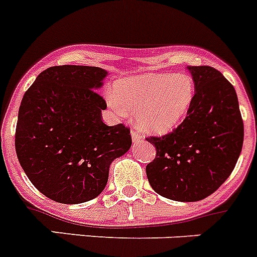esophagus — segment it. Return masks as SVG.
I'll use <instances>...</instances> for the list:
<instances>
[{"label": "esophagus", "mask_w": 257, "mask_h": 257, "mask_svg": "<svg viewBox=\"0 0 257 257\" xmlns=\"http://www.w3.org/2000/svg\"><path fill=\"white\" fill-rule=\"evenodd\" d=\"M131 138H133L134 143H138V141H140L141 139H143V135H141V134H139V131L133 130L131 131Z\"/></svg>", "instance_id": "34e87169"}]
</instances>
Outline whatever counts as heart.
Instances as JSON below:
<instances>
[{"label": "heart", "mask_w": 257, "mask_h": 257, "mask_svg": "<svg viewBox=\"0 0 257 257\" xmlns=\"http://www.w3.org/2000/svg\"><path fill=\"white\" fill-rule=\"evenodd\" d=\"M194 98L192 77L177 73H151L123 78L109 98L116 111L136 113L139 126L154 134H167L187 116Z\"/></svg>", "instance_id": "b5f03b06"}]
</instances>
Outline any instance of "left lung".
Returning a JSON list of instances; mask_svg holds the SVG:
<instances>
[{"label":"left lung","mask_w":257,"mask_h":257,"mask_svg":"<svg viewBox=\"0 0 257 257\" xmlns=\"http://www.w3.org/2000/svg\"><path fill=\"white\" fill-rule=\"evenodd\" d=\"M194 98L179 126L146 139L156 156L146 167L161 197L197 202L216 192L234 169L243 144V121L233 85L212 67H187Z\"/></svg>","instance_id":"obj_1"}]
</instances>
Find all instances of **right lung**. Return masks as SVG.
<instances>
[{
	"label": "right lung",
	"instance_id": "1",
	"mask_svg": "<svg viewBox=\"0 0 257 257\" xmlns=\"http://www.w3.org/2000/svg\"><path fill=\"white\" fill-rule=\"evenodd\" d=\"M107 74L98 67H50L24 94L17 159L34 187L55 202L78 204L98 197L111 163L131 148L128 127L102 121L107 104L97 90Z\"/></svg>",
	"mask_w": 257,
	"mask_h": 257
}]
</instances>
